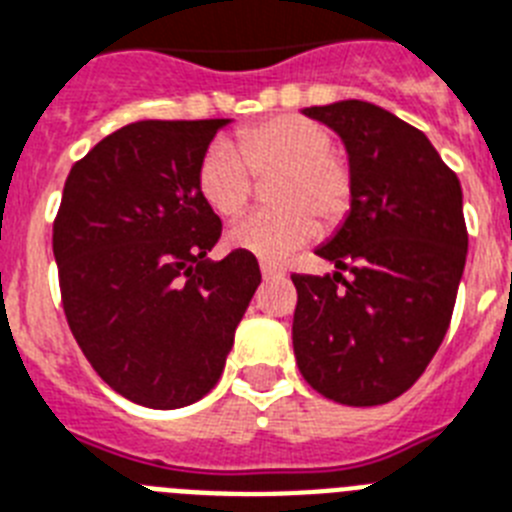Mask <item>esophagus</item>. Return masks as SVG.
<instances>
[{"instance_id":"obj_1","label":"esophagus","mask_w":512,"mask_h":512,"mask_svg":"<svg viewBox=\"0 0 512 512\" xmlns=\"http://www.w3.org/2000/svg\"><path fill=\"white\" fill-rule=\"evenodd\" d=\"M260 270H263L265 281H278V278L286 276V270H283L281 265H273V263H260Z\"/></svg>"}]
</instances>
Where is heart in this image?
<instances>
[{
  "mask_svg": "<svg viewBox=\"0 0 512 512\" xmlns=\"http://www.w3.org/2000/svg\"><path fill=\"white\" fill-rule=\"evenodd\" d=\"M252 176L276 179V213H252L229 242L247 255L281 263L317 234L333 229L351 208V171L333 150V135L312 119L281 114L236 132L234 145L213 143L197 166V192L213 213L234 218L252 197Z\"/></svg>",
  "mask_w": 512,
  "mask_h": 512,
  "instance_id": "obj_1",
  "label": "heart"
}]
</instances>
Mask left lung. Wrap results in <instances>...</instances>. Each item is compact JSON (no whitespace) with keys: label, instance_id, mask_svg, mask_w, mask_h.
Masks as SVG:
<instances>
[{"label":"left lung","instance_id":"1","mask_svg":"<svg viewBox=\"0 0 512 512\" xmlns=\"http://www.w3.org/2000/svg\"><path fill=\"white\" fill-rule=\"evenodd\" d=\"M341 137L351 208L315 255L333 276H291L294 356L343 406H380L414 385L453 317L468 252L463 192L435 145L367 101L302 109Z\"/></svg>","mask_w":512,"mask_h":512}]
</instances>
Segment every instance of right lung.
Instances as JSON below:
<instances>
[{"label": "right lung", "mask_w": 512, "mask_h": 512, "mask_svg": "<svg viewBox=\"0 0 512 512\" xmlns=\"http://www.w3.org/2000/svg\"><path fill=\"white\" fill-rule=\"evenodd\" d=\"M229 122H132L64 182L54 221L64 315L98 377L148 409L210 393L260 286L242 249L208 260L221 218L197 192V166Z\"/></svg>", "instance_id": "1"}]
</instances>
